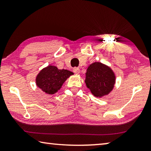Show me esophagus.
I'll return each instance as SVG.
<instances>
[{
  "instance_id": "34e87169",
  "label": "esophagus",
  "mask_w": 151,
  "mask_h": 151,
  "mask_svg": "<svg viewBox=\"0 0 151 151\" xmlns=\"http://www.w3.org/2000/svg\"><path fill=\"white\" fill-rule=\"evenodd\" d=\"M73 72L76 74H79L80 73V69L78 68H74Z\"/></svg>"
}]
</instances>
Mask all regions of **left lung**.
Returning a JSON list of instances; mask_svg holds the SVG:
<instances>
[{
	"label": "left lung",
	"instance_id": "8db88e82",
	"mask_svg": "<svg viewBox=\"0 0 151 151\" xmlns=\"http://www.w3.org/2000/svg\"><path fill=\"white\" fill-rule=\"evenodd\" d=\"M85 84L91 93L97 98L108 95L116 83L114 71L108 65L94 62L88 66L85 73Z\"/></svg>",
	"mask_w": 151,
	"mask_h": 151
}]
</instances>
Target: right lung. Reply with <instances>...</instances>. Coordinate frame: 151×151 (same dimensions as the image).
I'll list each match as a JSON object with an SVG mask.
<instances>
[{"label": "right lung", "mask_w": 151, "mask_h": 151, "mask_svg": "<svg viewBox=\"0 0 151 151\" xmlns=\"http://www.w3.org/2000/svg\"><path fill=\"white\" fill-rule=\"evenodd\" d=\"M74 75L65 69H58L56 66L48 65L43 68L36 76V85L47 94H54L62 87L64 83Z\"/></svg>", "instance_id": "right-lung-1"}]
</instances>
